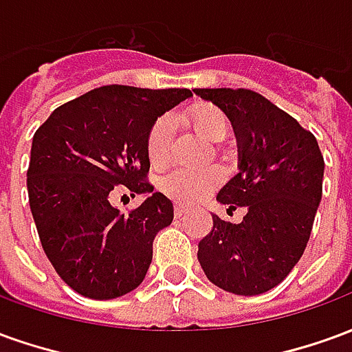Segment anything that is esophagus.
Instances as JSON below:
<instances>
[{"label": "esophagus", "instance_id": "34e87169", "mask_svg": "<svg viewBox=\"0 0 352 352\" xmlns=\"http://www.w3.org/2000/svg\"><path fill=\"white\" fill-rule=\"evenodd\" d=\"M186 213H188V209H186V207L175 206V217H177V219H181V217H183V214H186Z\"/></svg>", "mask_w": 352, "mask_h": 352}]
</instances>
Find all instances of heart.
I'll return each instance as SVG.
<instances>
[{"instance_id": "obj_1", "label": "heart", "mask_w": 352, "mask_h": 352, "mask_svg": "<svg viewBox=\"0 0 352 352\" xmlns=\"http://www.w3.org/2000/svg\"><path fill=\"white\" fill-rule=\"evenodd\" d=\"M184 122L192 126L199 138L217 143L226 135L228 120L221 109L211 103H196L183 113ZM171 141H173V124L169 116H160L148 131L146 139V154L154 168H164L171 156ZM221 183V171L214 168L206 169H175L162 179V192L177 204L190 206Z\"/></svg>"}]
</instances>
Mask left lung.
<instances>
[{
  "label": "left lung",
  "mask_w": 352,
  "mask_h": 352,
  "mask_svg": "<svg viewBox=\"0 0 352 352\" xmlns=\"http://www.w3.org/2000/svg\"><path fill=\"white\" fill-rule=\"evenodd\" d=\"M232 122L237 171L217 199L247 214L232 224L213 214L198 245L207 279L237 296L264 294L292 272L309 241L322 198L324 158L311 131L245 88H196Z\"/></svg>",
  "instance_id": "left-lung-1"
}]
</instances>
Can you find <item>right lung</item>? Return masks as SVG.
I'll return each instance as SVG.
<instances>
[{
	"label": "right lung",
	"mask_w": 352,
	"mask_h": 352,
	"mask_svg": "<svg viewBox=\"0 0 352 352\" xmlns=\"http://www.w3.org/2000/svg\"><path fill=\"white\" fill-rule=\"evenodd\" d=\"M190 96L109 85L54 109L35 131L30 209L47 258L80 296L113 300L145 279L154 237L173 221V204L145 181L146 139L158 116ZM118 184L147 196L130 215L110 204Z\"/></svg>",
	"instance_id": "obj_1"
}]
</instances>
